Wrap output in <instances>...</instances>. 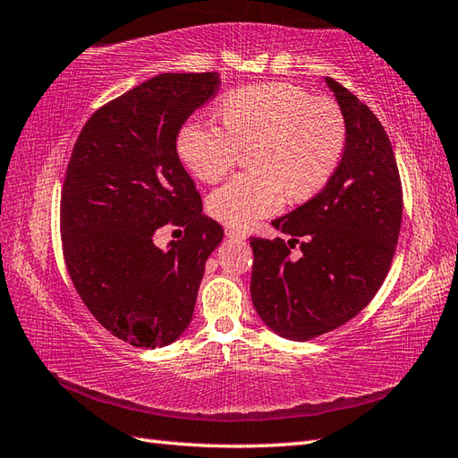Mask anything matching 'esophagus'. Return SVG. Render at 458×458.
I'll use <instances>...</instances> for the list:
<instances>
[{
    "label": "esophagus",
    "instance_id": "1",
    "mask_svg": "<svg viewBox=\"0 0 458 458\" xmlns=\"http://www.w3.org/2000/svg\"><path fill=\"white\" fill-rule=\"evenodd\" d=\"M246 232L244 230H236V228H226V238H230V240H236V242H242V240H246Z\"/></svg>",
    "mask_w": 458,
    "mask_h": 458
}]
</instances>
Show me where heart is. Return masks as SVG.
<instances>
[{"instance_id":"obj_1","label":"heart","mask_w":458,"mask_h":458,"mask_svg":"<svg viewBox=\"0 0 458 458\" xmlns=\"http://www.w3.org/2000/svg\"><path fill=\"white\" fill-rule=\"evenodd\" d=\"M222 120L192 118L179 133V153L204 182H218L250 153L254 171L236 174L208 197V210L232 228H248L291 200L325 187L343 157L346 128L338 106L295 84L267 82L232 92Z\"/></svg>"}]
</instances>
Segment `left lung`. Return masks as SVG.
Segmentation results:
<instances>
[{"label": "left lung", "instance_id": "obj_1", "mask_svg": "<svg viewBox=\"0 0 458 458\" xmlns=\"http://www.w3.org/2000/svg\"><path fill=\"white\" fill-rule=\"evenodd\" d=\"M346 128L343 159L317 197L276 218L284 238H250L251 301L289 340H310L354 318L390 271L403 194L384 125L343 84L328 79ZM304 242H299L298 238ZM301 243V258H290Z\"/></svg>", "mask_w": 458, "mask_h": 458}]
</instances>
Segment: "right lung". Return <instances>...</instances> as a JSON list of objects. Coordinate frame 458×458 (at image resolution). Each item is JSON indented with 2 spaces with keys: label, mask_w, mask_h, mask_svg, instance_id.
<instances>
[{
  "label": "right lung",
  "mask_w": 458,
  "mask_h": 458,
  "mask_svg": "<svg viewBox=\"0 0 458 458\" xmlns=\"http://www.w3.org/2000/svg\"><path fill=\"white\" fill-rule=\"evenodd\" d=\"M220 86L218 72H163L102 106L84 123L66 167L61 238L84 305L131 346L174 343L189 327L204 264L224 230L177 153L189 115ZM163 225L185 228L167 250Z\"/></svg>",
  "instance_id": "add662e5"
}]
</instances>
